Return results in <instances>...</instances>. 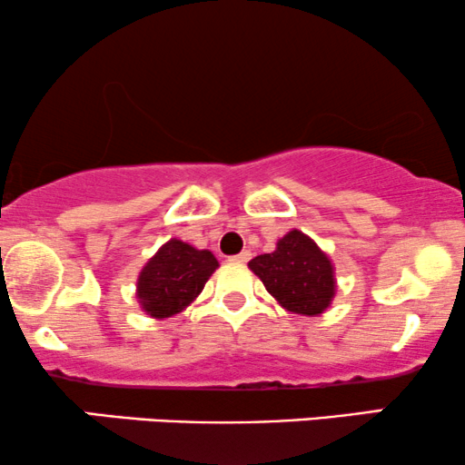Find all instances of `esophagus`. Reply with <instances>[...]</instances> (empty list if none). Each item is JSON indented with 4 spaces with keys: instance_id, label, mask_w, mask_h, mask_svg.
Segmentation results:
<instances>
[{
    "instance_id": "1",
    "label": "esophagus",
    "mask_w": 465,
    "mask_h": 465,
    "mask_svg": "<svg viewBox=\"0 0 465 465\" xmlns=\"http://www.w3.org/2000/svg\"><path fill=\"white\" fill-rule=\"evenodd\" d=\"M250 256H252L250 250H243V252H239V254L231 256V261H232V262H248Z\"/></svg>"
}]
</instances>
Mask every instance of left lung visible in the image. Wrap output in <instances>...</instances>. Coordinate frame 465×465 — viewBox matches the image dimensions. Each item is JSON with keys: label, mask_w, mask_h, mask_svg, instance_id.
Wrapping results in <instances>:
<instances>
[{"label": "left lung", "mask_w": 465, "mask_h": 465, "mask_svg": "<svg viewBox=\"0 0 465 465\" xmlns=\"http://www.w3.org/2000/svg\"><path fill=\"white\" fill-rule=\"evenodd\" d=\"M248 267L262 280L267 293L289 312L317 317L328 311L336 295L330 256L302 231L286 232L272 254L256 256Z\"/></svg>", "instance_id": "8db88e82"}]
</instances>
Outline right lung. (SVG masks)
Listing matches in <instances>:
<instances>
[{"label":"right lung","instance_id":"add662e5","mask_svg":"<svg viewBox=\"0 0 465 465\" xmlns=\"http://www.w3.org/2000/svg\"><path fill=\"white\" fill-rule=\"evenodd\" d=\"M220 267L209 250H196L181 239H170L142 267L137 302L153 319H168L185 311L203 293L206 280Z\"/></svg>","mask_w":465,"mask_h":465}]
</instances>
